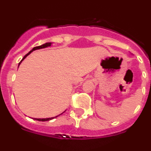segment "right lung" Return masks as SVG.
I'll use <instances>...</instances> for the list:
<instances>
[{"label": "right lung", "instance_id": "add662e5", "mask_svg": "<svg viewBox=\"0 0 151 151\" xmlns=\"http://www.w3.org/2000/svg\"><path fill=\"white\" fill-rule=\"evenodd\" d=\"M50 45H51V43H50V42H47V43L44 44V45H41V46H37V47H33L32 50H30V51H29V53H28V54H26V55H25V57H24L23 58H22V60L20 61V63H19V64L21 63V62H22V61L23 60L25 59V58H26V57H27V56L29 55V54H30L31 53H32V52L33 51V50H38V49L45 48V47H49V46H50ZM57 116H55V117H52V118H47V119H35V120L42 121V122H45V121H49V120H51V119H54V118H56V117H57Z\"/></svg>", "mask_w": 151, "mask_h": 151}]
</instances>
